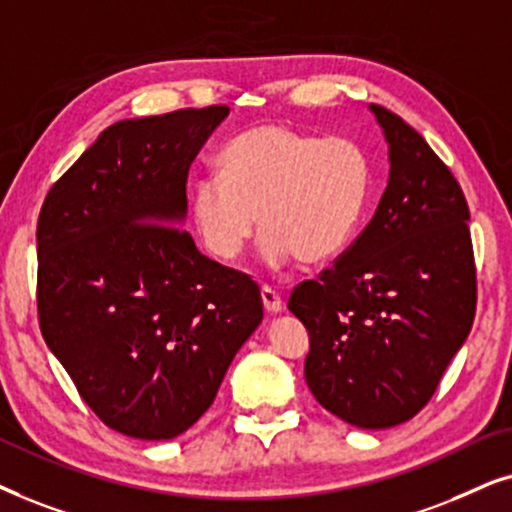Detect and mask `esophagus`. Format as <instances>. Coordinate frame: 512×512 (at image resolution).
<instances>
[{
	"label": "esophagus",
	"instance_id": "1",
	"mask_svg": "<svg viewBox=\"0 0 512 512\" xmlns=\"http://www.w3.org/2000/svg\"><path fill=\"white\" fill-rule=\"evenodd\" d=\"M262 302H264V309L269 313H278L283 309V297L278 295L271 285H262Z\"/></svg>",
	"mask_w": 512,
	"mask_h": 512
}]
</instances>
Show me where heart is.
Wrapping results in <instances>:
<instances>
[{"label": "heart", "instance_id": "obj_1", "mask_svg": "<svg viewBox=\"0 0 512 512\" xmlns=\"http://www.w3.org/2000/svg\"><path fill=\"white\" fill-rule=\"evenodd\" d=\"M372 185L365 147L344 135L262 124L220 152V173H203L189 196V217L210 255L236 262L257 231L271 264L337 257L356 234Z\"/></svg>", "mask_w": 512, "mask_h": 512}]
</instances>
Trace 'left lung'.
<instances>
[{"instance_id": "obj_1", "label": "left lung", "mask_w": 512, "mask_h": 512, "mask_svg": "<svg viewBox=\"0 0 512 512\" xmlns=\"http://www.w3.org/2000/svg\"><path fill=\"white\" fill-rule=\"evenodd\" d=\"M388 142V187L360 236L299 283L288 309L309 332L304 377L327 412L391 428L433 398L478 304L468 203L428 142L372 105Z\"/></svg>"}]
</instances>
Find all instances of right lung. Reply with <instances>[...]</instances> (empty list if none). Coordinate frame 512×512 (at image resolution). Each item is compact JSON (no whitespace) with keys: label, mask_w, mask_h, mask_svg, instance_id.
<instances>
[{"label":"right lung","mask_w":512,"mask_h":512,"mask_svg":"<svg viewBox=\"0 0 512 512\" xmlns=\"http://www.w3.org/2000/svg\"><path fill=\"white\" fill-rule=\"evenodd\" d=\"M227 114L187 107L112 124L39 213L42 335L102 424L131 438L196 424L262 323L257 283L175 227L189 166Z\"/></svg>","instance_id":"obj_1"}]
</instances>
